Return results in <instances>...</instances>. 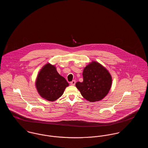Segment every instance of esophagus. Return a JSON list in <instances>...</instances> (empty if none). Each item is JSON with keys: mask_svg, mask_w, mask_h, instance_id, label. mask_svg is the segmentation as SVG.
Listing matches in <instances>:
<instances>
[{"mask_svg": "<svg viewBox=\"0 0 148 148\" xmlns=\"http://www.w3.org/2000/svg\"><path fill=\"white\" fill-rule=\"evenodd\" d=\"M75 83H76V82H75V80H73L72 82H71V85H75Z\"/></svg>", "mask_w": 148, "mask_h": 148, "instance_id": "obj_1", "label": "esophagus"}]
</instances>
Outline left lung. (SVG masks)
I'll return each mask as SVG.
<instances>
[{
	"instance_id": "8db88e82",
	"label": "left lung",
	"mask_w": 148,
	"mask_h": 148,
	"mask_svg": "<svg viewBox=\"0 0 148 148\" xmlns=\"http://www.w3.org/2000/svg\"><path fill=\"white\" fill-rule=\"evenodd\" d=\"M83 77V82L75 85L84 98L95 102L106 97L111 88L112 77L104 66L92 61L85 67Z\"/></svg>"
}]
</instances>
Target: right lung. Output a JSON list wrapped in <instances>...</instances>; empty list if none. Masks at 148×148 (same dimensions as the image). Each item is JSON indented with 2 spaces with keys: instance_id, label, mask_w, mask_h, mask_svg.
Returning <instances> with one entry per match:
<instances>
[{
  "instance_id": "add662e5",
  "label": "right lung",
  "mask_w": 148,
  "mask_h": 148,
  "mask_svg": "<svg viewBox=\"0 0 148 148\" xmlns=\"http://www.w3.org/2000/svg\"><path fill=\"white\" fill-rule=\"evenodd\" d=\"M69 83L56 71L54 65L45 64L39 72L35 81L37 91L42 98L53 101L63 94Z\"/></svg>"
}]
</instances>
